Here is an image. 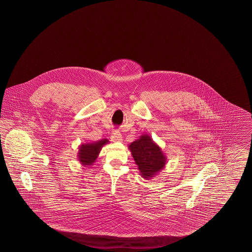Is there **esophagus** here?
Wrapping results in <instances>:
<instances>
[{
  "mask_svg": "<svg viewBox=\"0 0 252 252\" xmlns=\"http://www.w3.org/2000/svg\"><path fill=\"white\" fill-rule=\"evenodd\" d=\"M112 139H113V141L121 142V141H123V135L118 132V131H116V132L113 133V136H112Z\"/></svg>",
  "mask_w": 252,
  "mask_h": 252,
  "instance_id": "34e87169",
  "label": "esophagus"
}]
</instances>
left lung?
Wrapping results in <instances>:
<instances>
[{"label":"left lung","mask_w":252,"mask_h":252,"mask_svg":"<svg viewBox=\"0 0 252 252\" xmlns=\"http://www.w3.org/2000/svg\"><path fill=\"white\" fill-rule=\"evenodd\" d=\"M128 150L138 166L140 176L147 180L155 177L166 166V155L148 134H142L139 139L128 145Z\"/></svg>","instance_id":"obj_1"}]
</instances>
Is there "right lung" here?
<instances>
[{
    "label": "right lung",
    "mask_w": 252,
    "mask_h": 252,
    "mask_svg": "<svg viewBox=\"0 0 252 252\" xmlns=\"http://www.w3.org/2000/svg\"><path fill=\"white\" fill-rule=\"evenodd\" d=\"M110 141L107 139H102L101 140H97L94 142H88L81 144L78 148V154L77 159L83 166H92L99 156L100 151L105 144L109 143Z\"/></svg>",
    "instance_id": "right-lung-1"
}]
</instances>
